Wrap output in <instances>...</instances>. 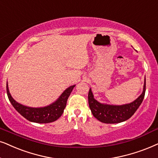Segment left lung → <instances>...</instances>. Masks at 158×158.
Listing matches in <instances>:
<instances>
[{
	"mask_svg": "<svg viewBox=\"0 0 158 158\" xmlns=\"http://www.w3.org/2000/svg\"><path fill=\"white\" fill-rule=\"evenodd\" d=\"M146 91V78L144 80V90L134 102L124 105L116 106L99 103L94 98L91 89L89 92V104L93 115L104 123H118L126 121L135 113L144 99Z\"/></svg>",
	"mask_w": 158,
	"mask_h": 158,
	"instance_id": "1",
	"label": "left lung"
}]
</instances>
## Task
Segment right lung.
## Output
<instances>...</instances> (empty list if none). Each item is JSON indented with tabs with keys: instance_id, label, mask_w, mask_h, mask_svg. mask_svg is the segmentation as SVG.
Returning <instances> with one entry per match:
<instances>
[{
	"instance_id": "1",
	"label": "right lung",
	"mask_w": 158,
	"mask_h": 158,
	"mask_svg": "<svg viewBox=\"0 0 158 158\" xmlns=\"http://www.w3.org/2000/svg\"><path fill=\"white\" fill-rule=\"evenodd\" d=\"M75 85H72L63 92L61 97L54 103L51 105L40 108H32L22 105L16 102L11 97L9 93L8 83H6V91L9 99L16 111L22 114L24 118L29 121L38 123H48L54 122L60 118L64 112V110L67 105L68 97L70 95Z\"/></svg>"
}]
</instances>
